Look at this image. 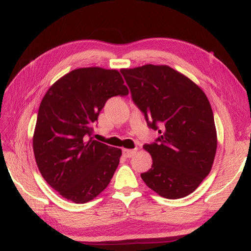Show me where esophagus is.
Listing matches in <instances>:
<instances>
[{"mask_svg":"<svg viewBox=\"0 0 251 251\" xmlns=\"http://www.w3.org/2000/svg\"><path fill=\"white\" fill-rule=\"evenodd\" d=\"M137 150H123V155H124L126 158H130V157H133Z\"/></svg>","mask_w":251,"mask_h":251,"instance_id":"esophagus-1","label":"esophagus"}]
</instances>
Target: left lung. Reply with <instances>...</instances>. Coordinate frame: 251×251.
<instances>
[{"mask_svg": "<svg viewBox=\"0 0 251 251\" xmlns=\"http://www.w3.org/2000/svg\"><path fill=\"white\" fill-rule=\"evenodd\" d=\"M121 73L148 127L159 134L155 143L144 145L152 165L142 179L161 197H186L210 173L217 150L209 100L192 79L167 65L147 64Z\"/></svg>", "mask_w": 251, "mask_h": 251, "instance_id": "obj_1", "label": "left lung"}]
</instances>
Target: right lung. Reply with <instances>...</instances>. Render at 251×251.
<instances>
[{
  "label": "right lung",
  "instance_id": "right-lung-1",
  "mask_svg": "<svg viewBox=\"0 0 251 251\" xmlns=\"http://www.w3.org/2000/svg\"><path fill=\"white\" fill-rule=\"evenodd\" d=\"M117 95H128L120 72L84 67L56 80L41 101L33 136L37 167L54 190L75 203L99 196L120 164V148L91 137L101 108Z\"/></svg>",
  "mask_w": 251,
  "mask_h": 251
}]
</instances>
